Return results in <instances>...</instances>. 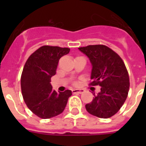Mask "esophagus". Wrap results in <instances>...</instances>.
<instances>
[{
    "mask_svg": "<svg viewBox=\"0 0 146 146\" xmlns=\"http://www.w3.org/2000/svg\"><path fill=\"white\" fill-rule=\"evenodd\" d=\"M85 92L84 89H74L72 90V92L73 94H76V93H79V94H82L83 93Z\"/></svg>",
    "mask_w": 146,
    "mask_h": 146,
    "instance_id": "obj_1",
    "label": "esophagus"
}]
</instances>
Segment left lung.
Instances as JSON below:
<instances>
[{
  "mask_svg": "<svg viewBox=\"0 0 146 146\" xmlns=\"http://www.w3.org/2000/svg\"><path fill=\"white\" fill-rule=\"evenodd\" d=\"M89 57L92 69V86H100L101 91L95 95L86 109L92 115L109 118L122 107L128 95L129 80L128 72L119 55L102 44L79 48Z\"/></svg>",
  "mask_w": 146,
  "mask_h": 146,
  "instance_id": "8db88e82",
  "label": "left lung"
}]
</instances>
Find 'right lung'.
<instances>
[{"label":"right lung","mask_w":146,"mask_h":146,"mask_svg":"<svg viewBox=\"0 0 146 146\" xmlns=\"http://www.w3.org/2000/svg\"><path fill=\"white\" fill-rule=\"evenodd\" d=\"M70 52L68 48L44 45L26 60L21 76L24 102L33 113L42 119L61 113L72 96L70 90H52L50 78L56 74L60 58Z\"/></svg>","instance_id":"1"}]
</instances>
